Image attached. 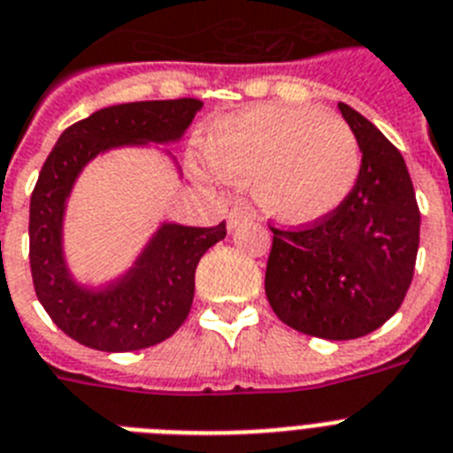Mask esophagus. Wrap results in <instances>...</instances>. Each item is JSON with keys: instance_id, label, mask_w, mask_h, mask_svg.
Listing matches in <instances>:
<instances>
[{"instance_id": "1", "label": "esophagus", "mask_w": 453, "mask_h": 453, "mask_svg": "<svg viewBox=\"0 0 453 453\" xmlns=\"http://www.w3.org/2000/svg\"><path fill=\"white\" fill-rule=\"evenodd\" d=\"M250 219H253V211H250L246 204H237V207L230 209V214H227V227H230V230H234V227L249 223Z\"/></svg>"}]
</instances>
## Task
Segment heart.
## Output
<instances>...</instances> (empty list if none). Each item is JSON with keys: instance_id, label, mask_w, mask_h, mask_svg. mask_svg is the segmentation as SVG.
<instances>
[{"instance_id": "b5f03b06", "label": "heart", "mask_w": 453, "mask_h": 453, "mask_svg": "<svg viewBox=\"0 0 453 453\" xmlns=\"http://www.w3.org/2000/svg\"><path fill=\"white\" fill-rule=\"evenodd\" d=\"M203 151L223 180H256L257 204L288 226L336 211L362 170L352 128L306 105H260L220 119L204 135Z\"/></svg>"}]
</instances>
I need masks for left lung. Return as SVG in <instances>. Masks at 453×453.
Masks as SVG:
<instances>
[{"label":"left lung","instance_id":"1","mask_svg":"<svg viewBox=\"0 0 453 453\" xmlns=\"http://www.w3.org/2000/svg\"><path fill=\"white\" fill-rule=\"evenodd\" d=\"M362 170L325 219L273 227L265 292L279 320L326 341L366 336L401 309L419 249V207L401 151L349 105Z\"/></svg>","mask_w":453,"mask_h":453}]
</instances>
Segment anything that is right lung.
I'll use <instances>...</instances> for the list:
<instances>
[{
	"instance_id": "1",
	"label": "right lung",
	"mask_w": 453,
	"mask_h": 453,
	"mask_svg": "<svg viewBox=\"0 0 453 453\" xmlns=\"http://www.w3.org/2000/svg\"><path fill=\"white\" fill-rule=\"evenodd\" d=\"M200 110L197 98L110 105L68 127L45 158L29 203L34 290L52 322L87 348L131 352L173 336L191 311L197 262L227 230L226 220L214 227L165 223L127 276L101 290L80 288L62 256V216L71 186L98 151L181 138Z\"/></svg>"
}]
</instances>
